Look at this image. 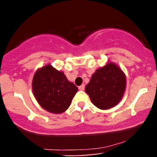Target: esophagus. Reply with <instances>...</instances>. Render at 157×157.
<instances>
[{"mask_svg": "<svg viewBox=\"0 0 157 157\" xmlns=\"http://www.w3.org/2000/svg\"><path fill=\"white\" fill-rule=\"evenodd\" d=\"M78 89H80V91H83V90L85 89V85H84V84L81 85L80 86H79V87H78Z\"/></svg>", "mask_w": 157, "mask_h": 157, "instance_id": "1", "label": "esophagus"}]
</instances>
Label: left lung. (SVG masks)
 <instances>
[{
    "label": "left lung",
    "mask_w": 157,
    "mask_h": 157,
    "mask_svg": "<svg viewBox=\"0 0 157 157\" xmlns=\"http://www.w3.org/2000/svg\"><path fill=\"white\" fill-rule=\"evenodd\" d=\"M125 84L126 78L122 70L109 63L95 71L86 85V92L96 107L102 110L109 109L120 101Z\"/></svg>",
    "instance_id": "obj_1"
}]
</instances>
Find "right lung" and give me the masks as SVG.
I'll return each instance as SVG.
<instances>
[{"label":"right lung","mask_w":157,"mask_h":157,"mask_svg":"<svg viewBox=\"0 0 157 157\" xmlns=\"http://www.w3.org/2000/svg\"><path fill=\"white\" fill-rule=\"evenodd\" d=\"M32 90L41 107L51 113H61L71 105L78 89L67 80L63 72L47 65L36 71Z\"/></svg>","instance_id":"obj_1"}]
</instances>
